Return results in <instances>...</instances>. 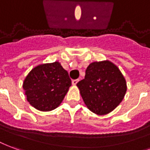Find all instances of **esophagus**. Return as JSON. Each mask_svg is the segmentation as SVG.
<instances>
[{
    "label": "esophagus",
    "mask_w": 150,
    "mask_h": 150,
    "mask_svg": "<svg viewBox=\"0 0 150 150\" xmlns=\"http://www.w3.org/2000/svg\"><path fill=\"white\" fill-rule=\"evenodd\" d=\"M78 81H79V80H78V79L73 80V81H72V84H73V86H76V83L78 82Z\"/></svg>",
    "instance_id": "obj_1"
}]
</instances>
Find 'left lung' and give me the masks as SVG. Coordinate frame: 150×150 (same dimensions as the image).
Masks as SVG:
<instances>
[{"label": "left lung", "mask_w": 150, "mask_h": 150, "mask_svg": "<svg viewBox=\"0 0 150 150\" xmlns=\"http://www.w3.org/2000/svg\"><path fill=\"white\" fill-rule=\"evenodd\" d=\"M76 86L87 108L98 115L112 112L123 100L127 90L124 76L110 61L89 64L85 78Z\"/></svg>", "instance_id": "1"}]
</instances>
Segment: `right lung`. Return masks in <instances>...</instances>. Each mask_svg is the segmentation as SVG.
Here are the masks:
<instances>
[{"label":"right lung","mask_w":150,"mask_h":150,"mask_svg":"<svg viewBox=\"0 0 150 150\" xmlns=\"http://www.w3.org/2000/svg\"><path fill=\"white\" fill-rule=\"evenodd\" d=\"M71 85L67 71L55 62L33 68L26 76L23 88L32 106L47 112L60 105Z\"/></svg>","instance_id":"1"}]
</instances>
